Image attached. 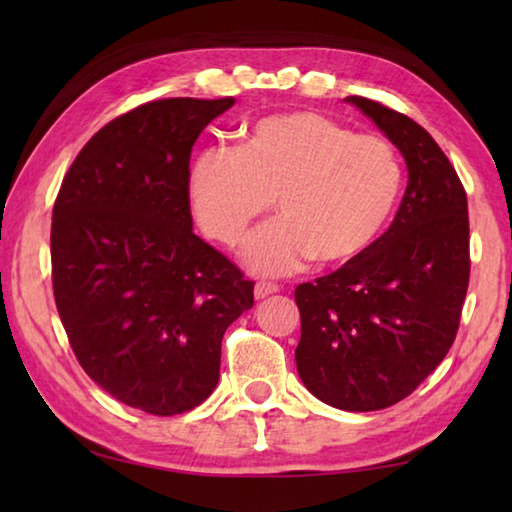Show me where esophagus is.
Wrapping results in <instances>:
<instances>
[{
    "mask_svg": "<svg viewBox=\"0 0 512 512\" xmlns=\"http://www.w3.org/2000/svg\"><path fill=\"white\" fill-rule=\"evenodd\" d=\"M277 291H280V284H275V282H257L255 284L257 300H264L266 296H271V293H277Z\"/></svg>",
    "mask_w": 512,
    "mask_h": 512,
    "instance_id": "esophagus-1",
    "label": "esophagus"
}]
</instances>
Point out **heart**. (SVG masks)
Returning <instances> with one entry per match:
<instances>
[{"mask_svg":"<svg viewBox=\"0 0 512 512\" xmlns=\"http://www.w3.org/2000/svg\"><path fill=\"white\" fill-rule=\"evenodd\" d=\"M402 189L391 144L320 112H282L255 121L237 151L207 149L192 162L189 205L207 237L239 246L271 210L280 219L255 232L244 262L259 275H287L311 259L341 266L375 244Z\"/></svg>","mask_w":512,"mask_h":512,"instance_id":"b5f03b06","label":"heart"}]
</instances>
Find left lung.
Returning a JSON list of instances; mask_svg holds the SVG:
<instances>
[{
	"instance_id": "left-lung-1",
	"label": "left lung",
	"mask_w": 512,
	"mask_h": 512,
	"mask_svg": "<svg viewBox=\"0 0 512 512\" xmlns=\"http://www.w3.org/2000/svg\"><path fill=\"white\" fill-rule=\"evenodd\" d=\"M345 101L400 149L409 183L366 253L296 289V363L320 402L379 411L411 395L452 348L470 282V221L461 180L420 124L377 101Z\"/></svg>"
}]
</instances>
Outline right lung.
Here are the masks:
<instances>
[{"instance_id":"obj_1","label":"right lung","mask_w":512,"mask_h":512,"mask_svg":"<svg viewBox=\"0 0 512 512\" xmlns=\"http://www.w3.org/2000/svg\"><path fill=\"white\" fill-rule=\"evenodd\" d=\"M235 99H160L112 119L63 178L51 280L69 345L126 406L178 415L219 384L221 339L255 282L194 235L189 155Z\"/></svg>"}]
</instances>
